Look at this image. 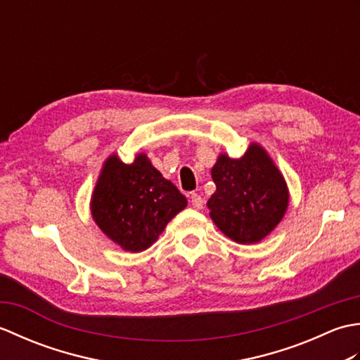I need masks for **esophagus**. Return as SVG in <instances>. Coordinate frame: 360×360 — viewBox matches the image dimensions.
Segmentation results:
<instances>
[{
	"mask_svg": "<svg viewBox=\"0 0 360 360\" xmlns=\"http://www.w3.org/2000/svg\"><path fill=\"white\" fill-rule=\"evenodd\" d=\"M190 202H192V205H193V207H195L196 210H201L202 205H204L202 198H201L200 195H198V193H192V195H190Z\"/></svg>",
	"mask_w": 360,
	"mask_h": 360,
	"instance_id": "1",
	"label": "esophagus"
}]
</instances>
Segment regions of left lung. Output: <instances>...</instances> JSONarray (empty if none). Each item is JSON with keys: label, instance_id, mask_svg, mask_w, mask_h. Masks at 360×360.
<instances>
[{"label": "left lung", "instance_id": "obj_1", "mask_svg": "<svg viewBox=\"0 0 360 360\" xmlns=\"http://www.w3.org/2000/svg\"><path fill=\"white\" fill-rule=\"evenodd\" d=\"M210 172L217 190L207 201L209 215L227 238L255 244L280 224L289 205V190L262 145L250 142L238 159L219 153Z\"/></svg>", "mask_w": 360, "mask_h": 360}]
</instances>
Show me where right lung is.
I'll use <instances>...</instances> for the list:
<instances>
[{"mask_svg": "<svg viewBox=\"0 0 360 360\" xmlns=\"http://www.w3.org/2000/svg\"><path fill=\"white\" fill-rule=\"evenodd\" d=\"M187 207V198L165 179L145 153L131 164L116 153L106 158L91 195L97 227L125 252H142L156 243L167 224Z\"/></svg>", "mask_w": 360, "mask_h": 360, "instance_id": "add662e5", "label": "right lung"}]
</instances>
